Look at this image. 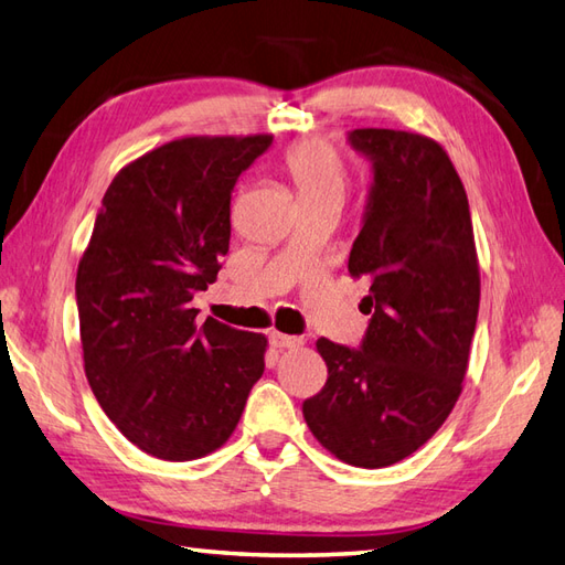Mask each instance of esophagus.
Wrapping results in <instances>:
<instances>
[{
  "mask_svg": "<svg viewBox=\"0 0 565 565\" xmlns=\"http://www.w3.org/2000/svg\"><path fill=\"white\" fill-rule=\"evenodd\" d=\"M270 343L275 349H299L305 343L302 337H290V333L270 331Z\"/></svg>",
  "mask_w": 565,
  "mask_h": 565,
  "instance_id": "esophagus-1",
  "label": "esophagus"
}]
</instances>
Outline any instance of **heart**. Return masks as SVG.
<instances>
[{
  "instance_id": "heart-1",
  "label": "heart",
  "mask_w": 565,
  "mask_h": 565,
  "mask_svg": "<svg viewBox=\"0 0 565 565\" xmlns=\"http://www.w3.org/2000/svg\"><path fill=\"white\" fill-rule=\"evenodd\" d=\"M282 168L295 182L299 202L341 198L343 185H347V166L337 148L324 138H305L287 148Z\"/></svg>"
}]
</instances>
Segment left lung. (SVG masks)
Segmentation results:
<instances>
[{"mask_svg": "<svg viewBox=\"0 0 565 565\" xmlns=\"http://www.w3.org/2000/svg\"><path fill=\"white\" fill-rule=\"evenodd\" d=\"M349 143L373 163L349 256L371 280V321L361 349L317 341L329 377L302 414L343 463L385 468L427 444L463 390L480 270L463 182L434 138L353 129Z\"/></svg>", "mask_w": 565, "mask_h": 565, "instance_id": "8db88e82", "label": "left lung"}]
</instances>
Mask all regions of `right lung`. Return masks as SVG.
Wrapping results in <instances>:
<instances>
[{
    "instance_id": "obj_1",
    "label": "right lung",
    "mask_w": 565,
    "mask_h": 565,
    "mask_svg": "<svg viewBox=\"0 0 565 565\" xmlns=\"http://www.w3.org/2000/svg\"><path fill=\"white\" fill-rule=\"evenodd\" d=\"M273 136H188L119 170L77 266L87 383L126 439L163 460L224 446L268 339L190 307L232 238V192Z\"/></svg>"
}]
</instances>
